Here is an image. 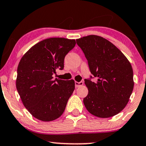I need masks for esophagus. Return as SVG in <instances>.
<instances>
[{
	"label": "esophagus",
	"mask_w": 146,
	"mask_h": 146,
	"mask_svg": "<svg viewBox=\"0 0 146 146\" xmlns=\"http://www.w3.org/2000/svg\"><path fill=\"white\" fill-rule=\"evenodd\" d=\"M83 84H84L83 82H75V85L76 88H79L80 86H83Z\"/></svg>",
	"instance_id": "1"
}]
</instances>
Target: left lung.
Returning a JSON list of instances; mask_svg holds the SVG:
<instances>
[{"label":"left lung","instance_id":"1","mask_svg":"<svg viewBox=\"0 0 146 146\" xmlns=\"http://www.w3.org/2000/svg\"><path fill=\"white\" fill-rule=\"evenodd\" d=\"M96 82L85 79L88 94L86 108L99 117H112L122 111L132 94L134 82L131 63L113 43L97 35L76 39Z\"/></svg>","mask_w":146,"mask_h":146}]
</instances>
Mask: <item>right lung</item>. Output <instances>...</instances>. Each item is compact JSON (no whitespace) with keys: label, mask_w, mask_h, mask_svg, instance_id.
<instances>
[{"label":"right lung","mask_w":146,"mask_h":146,"mask_svg":"<svg viewBox=\"0 0 146 146\" xmlns=\"http://www.w3.org/2000/svg\"><path fill=\"white\" fill-rule=\"evenodd\" d=\"M75 39L46 38L22 56L17 70L16 88L24 107L38 120L58 118L75 90L73 80H62L53 75L64 68V60L75 47Z\"/></svg>","instance_id":"add662e5"}]
</instances>
